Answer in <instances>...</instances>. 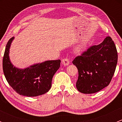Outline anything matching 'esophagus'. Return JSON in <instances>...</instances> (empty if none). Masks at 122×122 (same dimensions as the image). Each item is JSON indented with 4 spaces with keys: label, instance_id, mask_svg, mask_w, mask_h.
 <instances>
[{
    "label": "esophagus",
    "instance_id": "obj_1",
    "mask_svg": "<svg viewBox=\"0 0 122 122\" xmlns=\"http://www.w3.org/2000/svg\"><path fill=\"white\" fill-rule=\"evenodd\" d=\"M62 63L64 66H68L70 64V61L68 58H64L63 60H62Z\"/></svg>",
    "mask_w": 122,
    "mask_h": 122
}]
</instances>
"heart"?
I'll list each match as a JSON object with an SVG mask.
<instances>
[{"mask_svg": "<svg viewBox=\"0 0 122 122\" xmlns=\"http://www.w3.org/2000/svg\"><path fill=\"white\" fill-rule=\"evenodd\" d=\"M84 44H80V45H78V46L76 47V51H77V52H81L83 49H84Z\"/></svg>", "mask_w": 122, "mask_h": 122, "instance_id": "1", "label": "heart"}]
</instances>
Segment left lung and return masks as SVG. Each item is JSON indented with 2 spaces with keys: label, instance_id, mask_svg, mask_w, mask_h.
<instances>
[{
  "label": "left lung",
  "instance_id": "1",
  "mask_svg": "<svg viewBox=\"0 0 122 122\" xmlns=\"http://www.w3.org/2000/svg\"><path fill=\"white\" fill-rule=\"evenodd\" d=\"M117 63V52L113 41L107 36L99 45L90 47L72 61L78 78L76 87L80 92L92 94L109 84Z\"/></svg>",
  "mask_w": 122,
  "mask_h": 122
}]
</instances>
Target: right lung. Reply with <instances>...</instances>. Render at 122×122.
I'll list each match as a JSON object with an SVG mask.
<instances>
[{
  "label": "right lung",
  "instance_id": "add662e5",
  "mask_svg": "<svg viewBox=\"0 0 122 122\" xmlns=\"http://www.w3.org/2000/svg\"><path fill=\"white\" fill-rule=\"evenodd\" d=\"M7 43L3 58V70L9 84L20 95L35 97L48 92L54 75L60 67L61 60H49L34 64L25 68L15 67L11 62L9 51L14 39Z\"/></svg>",
  "mask_w": 122,
  "mask_h": 122
}]
</instances>
